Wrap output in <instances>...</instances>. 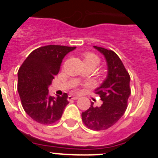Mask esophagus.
Wrapping results in <instances>:
<instances>
[{"label": "esophagus", "mask_w": 158, "mask_h": 158, "mask_svg": "<svg viewBox=\"0 0 158 158\" xmlns=\"http://www.w3.org/2000/svg\"><path fill=\"white\" fill-rule=\"evenodd\" d=\"M68 100L69 101H70V100H77L78 99V96H72V95H69L68 96Z\"/></svg>", "instance_id": "34e87169"}]
</instances>
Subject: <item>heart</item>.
Wrapping results in <instances>:
<instances>
[{
    "label": "heart",
    "mask_w": 158,
    "mask_h": 158,
    "mask_svg": "<svg viewBox=\"0 0 158 158\" xmlns=\"http://www.w3.org/2000/svg\"><path fill=\"white\" fill-rule=\"evenodd\" d=\"M83 58L85 63H94L97 65L100 62V58L96 56V54H92V53H85L83 54Z\"/></svg>",
    "instance_id": "obj_1"
}]
</instances>
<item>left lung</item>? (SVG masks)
Wrapping results in <instances>:
<instances>
[{"mask_svg": "<svg viewBox=\"0 0 158 158\" xmlns=\"http://www.w3.org/2000/svg\"><path fill=\"white\" fill-rule=\"evenodd\" d=\"M104 56L107 65V75L95 93L103 101L100 107H93L81 113L82 121L93 131L107 130L116 123L126 111L131 95V77L122 61L114 51L93 46Z\"/></svg>", "mask_w": 158, "mask_h": 158, "instance_id": "8db88e82", "label": "left lung"}]
</instances>
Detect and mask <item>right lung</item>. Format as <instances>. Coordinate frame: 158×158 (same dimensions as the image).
Masks as SVG:
<instances>
[{
	"mask_svg": "<svg viewBox=\"0 0 158 158\" xmlns=\"http://www.w3.org/2000/svg\"><path fill=\"white\" fill-rule=\"evenodd\" d=\"M76 47L48 45L29 54L18 71V93L25 112L41 124L59 120L69 104L68 95L51 96L48 87L59 72L62 59Z\"/></svg>",
	"mask_w": 158,
	"mask_h": 158,
	"instance_id": "add662e5",
	"label": "right lung"
}]
</instances>
